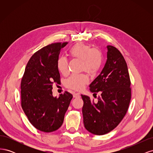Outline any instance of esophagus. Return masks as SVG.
I'll list each match as a JSON object with an SVG mask.
<instances>
[{"label":"esophagus","instance_id":"34e87169","mask_svg":"<svg viewBox=\"0 0 153 153\" xmlns=\"http://www.w3.org/2000/svg\"><path fill=\"white\" fill-rule=\"evenodd\" d=\"M73 97H74V98H79V97H80V94L74 93L73 94Z\"/></svg>","mask_w":153,"mask_h":153}]
</instances>
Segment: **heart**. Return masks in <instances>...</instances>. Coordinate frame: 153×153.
<instances>
[{
    "label": "heart",
    "instance_id": "heart-1",
    "mask_svg": "<svg viewBox=\"0 0 153 153\" xmlns=\"http://www.w3.org/2000/svg\"><path fill=\"white\" fill-rule=\"evenodd\" d=\"M69 53L71 57L82 60L81 70L85 71L90 75L98 72L102 64L103 55L101 51L99 49L92 48L90 45L78 43L69 49ZM57 66L60 73L66 75L68 72V62L66 57H60L57 60ZM88 81L89 78L85 74H74L68 78L66 85L71 89L81 91Z\"/></svg>",
    "mask_w": 153,
    "mask_h": 153
}]
</instances>
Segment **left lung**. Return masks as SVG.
Wrapping results in <instances>:
<instances>
[{
    "instance_id": "1",
    "label": "left lung",
    "mask_w": 153,
    "mask_h": 153,
    "mask_svg": "<svg viewBox=\"0 0 153 153\" xmlns=\"http://www.w3.org/2000/svg\"><path fill=\"white\" fill-rule=\"evenodd\" d=\"M107 60L102 71L90 84L89 90L98 101L81 95L85 129L103 135L116 128L126 115L131 97V81L126 61L119 50L108 45Z\"/></svg>"
}]
</instances>
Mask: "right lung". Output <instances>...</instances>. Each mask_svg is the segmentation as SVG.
I'll return each instance as SVG.
<instances>
[{"instance_id":"right-lung-1","label":"right lung","mask_w":153,"mask_h":153,"mask_svg":"<svg viewBox=\"0 0 153 153\" xmlns=\"http://www.w3.org/2000/svg\"><path fill=\"white\" fill-rule=\"evenodd\" d=\"M68 42L48 45L29 59L21 81V105L29 122L39 131L49 133L62 126L73 95L65 91L52 96L53 84L61 83L57 62Z\"/></svg>"}]
</instances>
